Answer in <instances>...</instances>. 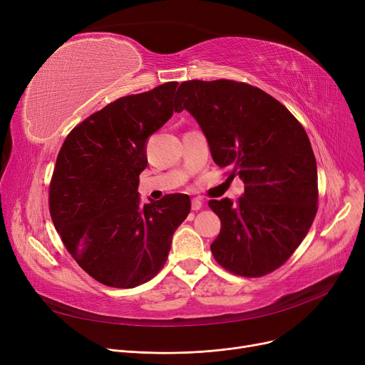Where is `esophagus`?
Returning a JSON list of instances; mask_svg holds the SVG:
<instances>
[{
  "instance_id": "esophagus-1",
  "label": "esophagus",
  "mask_w": 365,
  "mask_h": 365,
  "mask_svg": "<svg viewBox=\"0 0 365 365\" xmlns=\"http://www.w3.org/2000/svg\"><path fill=\"white\" fill-rule=\"evenodd\" d=\"M202 200L201 198H194L192 200V202H190V207H192V210L194 212H198V210H201L202 208Z\"/></svg>"
}]
</instances>
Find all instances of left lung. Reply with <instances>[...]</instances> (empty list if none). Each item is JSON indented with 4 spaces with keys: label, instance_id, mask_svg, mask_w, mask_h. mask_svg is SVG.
I'll list each match as a JSON object with an SVG mask.
<instances>
[{
    "label": "left lung",
    "instance_id": "left-lung-1",
    "mask_svg": "<svg viewBox=\"0 0 365 365\" xmlns=\"http://www.w3.org/2000/svg\"><path fill=\"white\" fill-rule=\"evenodd\" d=\"M176 103L201 127L213 161L245 185L235 204L208 201L222 223L210 245L215 259L241 277L275 271L317 215V161L308 134L284 105L245 83L185 81Z\"/></svg>",
    "mask_w": 365,
    "mask_h": 365
}]
</instances>
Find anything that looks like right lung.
Segmentation results:
<instances>
[{
	"label": "right lung",
	"mask_w": 365,
	"mask_h": 365,
	"mask_svg": "<svg viewBox=\"0 0 365 365\" xmlns=\"http://www.w3.org/2000/svg\"><path fill=\"white\" fill-rule=\"evenodd\" d=\"M179 83L131 94L94 112L65 139L50 183L57 234L83 269L105 285L133 289L155 277L190 212L185 194L140 202L146 145L173 112Z\"/></svg>",
	"instance_id": "add662e5"
}]
</instances>
